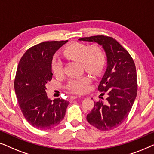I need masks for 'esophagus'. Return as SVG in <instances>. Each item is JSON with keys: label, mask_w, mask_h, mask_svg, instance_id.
Masks as SVG:
<instances>
[{"label": "esophagus", "mask_w": 154, "mask_h": 154, "mask_svg": "<svg viewBox=\"0 0 154 154\" xmlns=\"http://www.w3.org/2000/svg\"><path fill=\"white\" fill-rule=\"evenodd\" d=\"M78 97H79V96H77V95L71 96V97H70V100H74V99H76V98H78Z\"/></svg>", "instance_id": "1"}]
</instances>
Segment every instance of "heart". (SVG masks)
Returning <instances> with one entry per match:
<instances>
[{"label": "heart", "mask_w": 154, "mask_h": 154, "mask_svg": "<svg viewBox=\"0 0 154 154\" xmlns=\"http://www.w3.org/2000/svg\"><path fill=\"white\" fill-rule=\"evenodd\" d=\"M63 54L69 60L81 62L84 69L94 75H97L102 71L106 62L104 52L97 45L90 47L85 44L75 43L65 48ZM51 68L56 76L62 75L64 65L60 57H54L51 62ZM90 81L91 79L88 75L70 79L66 88L75 93H84L89 89Z\"/></svg>", "instance_id": "obj_1"}]
</instances>
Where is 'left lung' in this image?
I'll return each mask as SVG.
<instances>
[{"instance_id": "left-lung-1", "label": "left lung", "mask_w": 154, "mask_h": 154, "mask_svg": "<svg viewBox=\"0 0 154 154\" xmlns=\"http://www.w3.org/2000/svg\"><path fill=\"white\" fill-rule=\"evenodd\" d=\"M79 40L102 45L107 57L106 69L98 86V90L102 92L101 95L107 94L106 102H94L87 121L100 130H113L126 119L135 100V64L129 52L113 38L94 35Z\"/></svg>"}]
</instances>
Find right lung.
<instances>
[{
	"mask_svg": "<svg viewBox=\"0 0 154 154\" xmlns=\"http://www.w3.org/2000/svg\"><path fill=\"white\" fill-rule=\"evenodd\" d=\"M68 41H45L27 50L21 58L14 79L20 108L33 127L50 130L64 119L69 102L48 97L46 84L52 80L51 62L57 50Z\"/></svg>",
	"mask_w": 154,
	"mask_h": 154,
	"instance_id": "obj_1",
	"label": "right lung"
}]
</instances>
